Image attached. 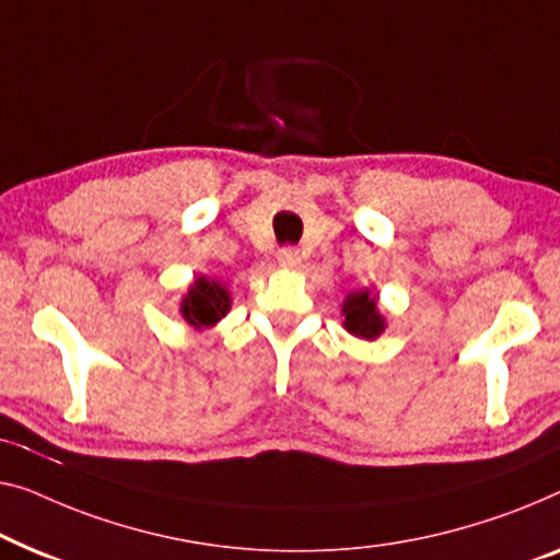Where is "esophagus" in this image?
Here are the masks:
<instances>
[{"instance_id": "esophagus-1", "label": "esophagus", "mask_w": 560, "mask_h": 560, "mask_svg": "<svg viewBox=\"0 0 560 560\" xmlns=\"http://www.w3.org/2000/svg\"><path fill=\"white\" fill-rule=\"evenodd\" d=\"M278 262L282 267H288V270H293V267L300 265V253L295 247H282L278 253Z\"/></svg>"}]
</instances>
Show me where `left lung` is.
Wrapping results in <instances>:
<instances>
[{
    "label": "left lung",
    "mask_w": 560,
    "mask_h": 560,
    "mask_svg": "<svg viewBox=\"0 0 560 560\" xmlns=\"http://www.w3.org/2000/svg\"><path fill=\"white\" fill-rule=\"evenodd\" d=\"M343 328L355 338L374 340L384 334L386 320L378 313L376 295L371 290H355L343 300Z\"/></svg>",
    "instance_id": "1"
}]
</instances>
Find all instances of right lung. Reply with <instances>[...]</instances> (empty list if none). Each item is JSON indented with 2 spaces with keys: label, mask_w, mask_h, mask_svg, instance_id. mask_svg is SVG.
<instances>
[{
  "label": "right lung",
  "mask_w": 560,
  "mask_h": 560,
  "mask_svg": "<svg viewBox=\"0 0 560 560\" xmlns=\"http://www.w3.org/2000/svg\"><path fill=\"white\" fill-rule=\"evenodd\" d=\"M232 298L222 282L199 275L182 300V318L197 330L212 328L230 311Z\"/></svg>",
  "instance_id": "obj_1"
}]
</instances>
